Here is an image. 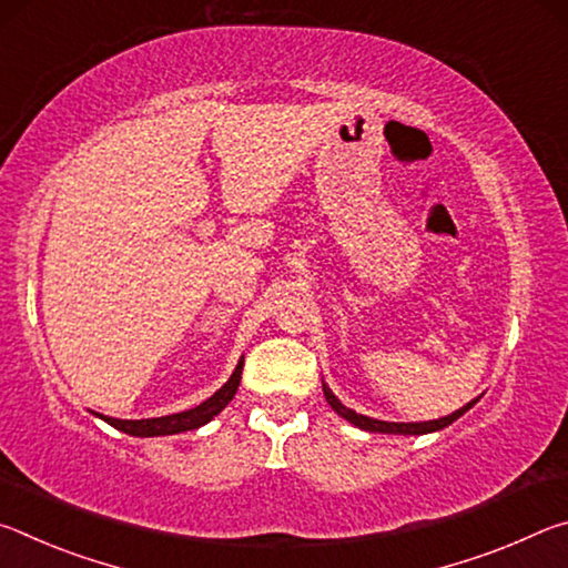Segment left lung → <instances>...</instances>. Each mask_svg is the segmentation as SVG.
I'll use <instances>...</instances> for the list:
<instances>
[{
	"label": "left lung",
	"mask_w": 568,
	"mask_h": 568,
	"mask_svg": "<svg viewBox=\"0 0 568 568\" xmlns=\"http://www.w3.org/2000/svg\"><path fill=\"white\" fill-rule=\"evenodd\" d=\"M323 393H325V400L331 403V408H333L335 413H338V416H343L345 420H348V423H353V426L368 430V434H390V436H423V434H434V430H440V428L450 426V423L464 416V413H466L468 408H474L476 403H478V398L470 400V403H466L464 408H458V410L450 413V416H444V418H438V420H423V423H388V420H378V418L361 416V413L345 408L343 403L333 396V390H331L328 386H325V383H323Z\"/></svg>",
	"instance_id": "obj_1"
}]
</instances>
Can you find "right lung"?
<instances>
[{
	"label": "right lung",
	"mask_w": 568,
	"mask_h": 568,
	"mask_svg": "<svg viewBox=\"0 0 568 568\" xmlns=\"http://www.w3.org/2000/svg\"><path fill=\"white\" fill-rule=\"evenodd\" d=\"M240 376H243V358L237 361L233 376L227 378V383L220 390H215L207 400L200 403V406L182 410V413H172V416H162V418H142V420H122V418H110V416H98L102 420H108L112 428L122 430L128 436H140V438H150V436H172V434H185V430H195L205 423L213 420L220 410H223L233 396L237 393L240 386Z\"/></svg>",
	"instance_id": "obj_1"
}]
</instances>
